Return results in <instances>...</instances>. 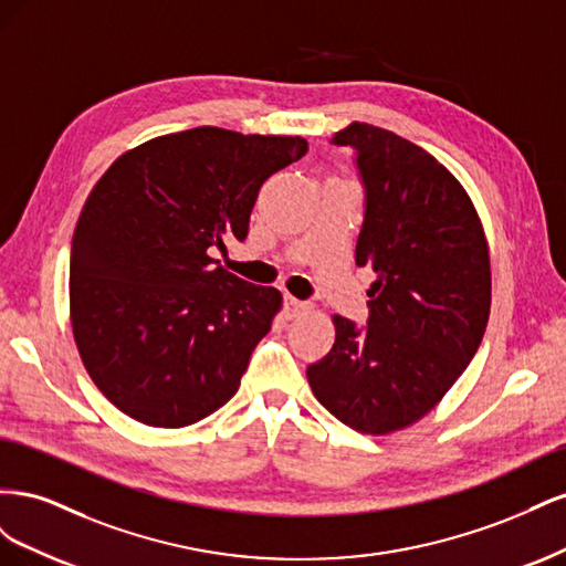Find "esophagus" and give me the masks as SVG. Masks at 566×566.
<instances>
[{
	"instance_id": "1",
	"label": "esophagus",
	"mask_w": 566,
	"mask_h": 566,
	"mask_svg": "<svg viewBox=\"0 0 566 566\" xmlns=\"http://www.w3.org/2000/svg\"><path fill=\"white\" fill-rule=\"evenodd\" d=\"M306 310H310V304H306V302L295 300L293 295L285 297V316H287V318H297V316L304 314Z\"/></svg>"
}]
</instances>
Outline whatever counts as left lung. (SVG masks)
<instances>
[{"mask_svg":"<svg viewBox=\"0 0 566 566\" xmlns=\"http://www.w3.org/2000/svg\"><path fill=\"white\" fill-rule=\"evenodd\" d=\"M333 144L356 150L366 188L356 264L375 283L366 328L333 316L335 345L306 380L339 422L389 434L430 413L482 345L489 245L465 188L420 146L366 123Z\"/></svg>","mask_w":566,"mask_h":566,"instance_id":"obj_1","label":"left lung"}]
</instances>
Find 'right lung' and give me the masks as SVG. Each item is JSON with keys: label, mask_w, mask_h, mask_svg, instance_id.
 <instances>
[{"label": "right lung", "mask_w": 566, "mask_h": 566, "mask_svg": "<svg viewBox=\"0 0 566 566\" xmlns=\"http://www.w3.org/2000/svg\"><path fill=\"white\" fill-rule=\"evenodd\" d=\"M304 153L302 136L196 127L123 153L96 181L71 248V323L123 413L186 427L241 387L283 297L212 254L245 241L262 184Z\"/></svg>", "instance_id": "add662e5"}]
</instances>
